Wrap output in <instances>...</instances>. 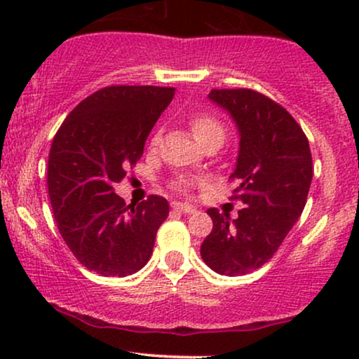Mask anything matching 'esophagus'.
Here are the masks:
<instances>
[{
  "mask_svg": "<svg viewBox=\"0 0 359 359\" xmlns=\"http://www.w3.org/2000/svg\"><path fill=\"white\" fill-rule=\"evenodd\" d=\"M172 208H174L175 211L184 212V214H194V212L197 211V209L194 208V205H191V204H185V203H174V204H172Z\"/></svg>",
  "mask_w": 359,
  "mask_h": 359,
  "instance_id": "34e87169",
  "label": "esophagus"
}]
</instances>
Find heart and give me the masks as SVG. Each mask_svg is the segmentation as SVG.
Listing matches in <instances>:
<instances>
[{"mask_svg": "<svg viewBox=\"0 0 359 359\" xmlns=\"http://www.w3.org/2000/svg\"><path fill=\"white\" fill-rule=\"evenodd\" d=\"M189 125H191L194 137L197 138V142L199 143L208 137H211L214 133L224 135V126H222V123L214 116V114H209V113L194 114L191 121H189ZM158 140H160V133H155L154 138H151V145H156ZM175 187L179 189V191H187L189 182L187 180H179V182H175Z\"/></svg>", "mask_w": 359, "mask_h": 359, "instance_id": "obj_1", "label": "heart"}]
</instances>
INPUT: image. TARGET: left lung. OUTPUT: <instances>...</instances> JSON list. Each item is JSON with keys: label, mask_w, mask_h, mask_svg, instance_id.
<instances>
[{"label": "left lung", "mask_w": 359, "mask_h": 359, "mask_svg": "<svg viewBox=\"0 0 359 359\" xmlns=\"http://www.w3.org/2000/svg\"><path fill=\"white\" fill-rule=\"evenodd\" d=\"M209 100L231 114L240 131V154L229 179L231 199L241 201L236 219L208 209L212 231L201 257L216 273L236 277L273 257L307 203L312 180L309 140L292 114L253 89H212Z\"/></svg>", "instance_id": "8db88e82"}]
</instances>
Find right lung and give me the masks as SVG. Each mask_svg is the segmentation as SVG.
Listing matches in <instances>:
<instances>
[{
	"instance_id": "obj_1",
	"label": "right lung",
	"mask_w": 359,
	"mask_h": 359,
	"mask_svg": "<svg viewBox=\"0 0 359 359\" xmlns=\"http://www.w3.org/2000/svg\"><path fill=\"white\" fill-rule=\"evenodd\" d=\"M174 94L158 86H108L79 102L53 137L47 185L57 228L74 257L102 277L142 270L168 216L165 197L126 205L113 185L142 158Z\"/></svg>"
}]
</instances>
